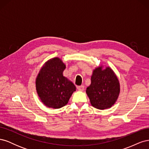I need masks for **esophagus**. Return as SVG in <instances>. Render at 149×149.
<instances>
[{
  "instance_id": "1",
  "label": "esophagus",
  "mask_w": 149,
  "mask_h": 149,
  "mask_svg": "<svg viewBox=\"0 0 149 149\" xmlns=\"http://www.w3.org/2000/svg\"><path fill=\"white\" fill-rule=\"evenodd\" d=\"M77 88L78 90H79V91H83L84 89V86L83 85H81V86H78Z\"/></svg>"
}]
</instances>
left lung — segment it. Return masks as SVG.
Instances as JSON below:
<instances>
[{"mask_svg": "<svg viewBox=\"0 0 149 149\" xmlns=\"http://www.w3.org/2000/svg\"><path fill=\"white\" fill-rule=\"evenodd\" d=\"M91 85L86 88L91 105L98 109L111 107L118 97L120 86L118 78L109 67L97 68L91 76Z\"/></svg>", "mask_w": 149, "mask_h": 149, "instance_id": "1", "label": "left lung"}]
</instances>
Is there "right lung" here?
I'll list each match as a JSON object with an SVG mask.
<instances>
[{"instance_id": "1", "label": "right lung", "mask_w": 149, "mask_h": 149, "mask_svg": "<svg viewBox=\"0 0 149 149\" xmlns=\"http://www.w3.org/2000/svg\"><path fill=\"white\" fill-rule=\"evenodd\" d=\"M65 65L58 58L47 61L36 79V88L45 105L54 109L65 106L76 91L74 84L63 75Z\"/></svg>"}]
</instances>
